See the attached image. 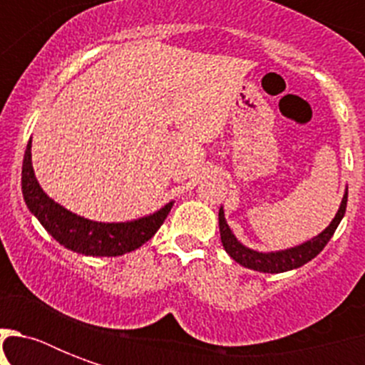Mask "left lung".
<instances>
[{
	"label": "left lung",
	"mask_w": 365,
	"mask_h": 365,
	"mask_svg": "<svg viewBox=\"0 0 365 365\" xmlns=\"http://www.w3.org/2000/svg\"><path fill=\"white\" fill-rule=\"evenodd\" d=\"M346 199H349V187L345 189V195L341 199L339 210L335 214V217L329 222V225L324 229L322 233H318L317 237L305 240V242L297 244V246H292V248L286 250H277V252H257V250H252L248 246H244L235 233L231 231V227L225 222V212H223V206L220 208V214H217V220H220V237H222V244L225 252H227L231 257H233L237 263H240L246 269H252V271L259 272H286L294 271V269H299L305 263H309L311 259H314L320 252L324 250V246L329 242V239L334 237L335 229L341 223L343 216H345L346 210Z\"/></svg>",
	"instance_id": "8db88e82"
}]
</instances>
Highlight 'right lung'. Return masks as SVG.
<instances>
[{
    "instance_id": "add662e5",
    "label": "right lung",
    "mask_w": 365,
    "mask_h": 365,
    "mask_svg": "<svg viewBox=\"0 0 365 365\" xmlns=\"http://www.w3.org/2000/svg\"><path fill=\"white\" fill-rule=\"evenodd\" d=\"M22 195L28 210L37 217L45 231L64 248L93 257H115L140 248L153 237L168 216L174 202H166L153 214L130 222H94L77 216L53 200L37 182L31 165V140L22 163Z\"/></svg>"
}]
</instances>
